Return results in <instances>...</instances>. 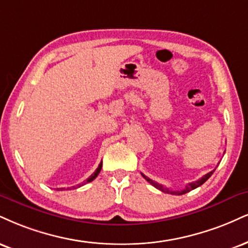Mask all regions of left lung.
Listing matches in <instances>:
<instances>
[{"instance_id": "left-lung-1", "label": "left lung", "mask_w": 248, "mask_h": 248, "mask_svg": "<svg viewBox=\"0 0 248 248\" xmlns=\"http://www.w3.org/2000/svg\"><path fill=\"white\" fill-rule=\"evenodd\" d=\"M214 171H215V170H214ZM214 171H211V172H209V173H207V174L203 175V177H202L201 179H199V180H196V181H193V183H189V184H187V185H186V187H185V188H184L183 190H171V189L166 188V187H164L163 185H160V184L156 183V181L151 180L150 178H148L147 175H144V174H143V173H142V175H143V178H144L145 180H147L149 184H151V185H153L154 187H156L157 189L162 190V192H164V193L173 194V195H183V194H186V193H188V192H190V190H193V189L198 188L199 186H201V185H203V184L205 183V181H207L208 179H209V178L211 177V174H213Z\"/></svg>"}]
</instances>
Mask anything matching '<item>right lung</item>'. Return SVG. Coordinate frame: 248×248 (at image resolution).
<instances>
[{
  "instance_id": "obj_1",
  "label": "right lung",
  "mask_w": 248,
  "mask_h": 248,
  "mask_svg": "<svg viewBox=\"0 0 248 248\" xmlns=\"http://www.w3.org/2000/svg\"><path fill=\"white\" fill-rule=\"evenodd\" d=\"M101 166H103V163H100V164H99V166H98L97 170H95V171L93 172V174H91L90 177H89L88 179H86V181H84V183H82V184H79V185H76V186H73V187H68L67 189H76V188H78V187L83 186V185L86 184V183H91V181H92V180H94V179L97 178V175L99 174V172L101 171ZM58 189H59V190H60V189L62 190V189H64V188H58Z\"/></svg>"
}]
</instances>
